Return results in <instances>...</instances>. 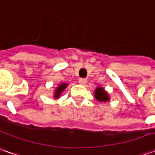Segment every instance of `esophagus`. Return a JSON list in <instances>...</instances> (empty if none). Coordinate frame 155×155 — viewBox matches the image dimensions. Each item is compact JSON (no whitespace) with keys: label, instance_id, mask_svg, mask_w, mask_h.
Wrapping results in <instances>:
<instances>
[{"label":"esophagus","instance_id":"34e87169","mask_svg":"<svg viewBox=\"0 0 155 155\" xmlns=\"http://www.w3.org/2000/svg\"><path fill=\"white\" fill-rule=\"evenodd\" d=\"M86 82L87 80L85 78H79V80H78V83H79L80 84H82V85H84Z\"/></svg>","mask_w":155,"mask_h":155}]
</instances>
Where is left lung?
I'll use <instances>...</instances> for the list:
<instances>
[{
    "label": "left lung",
    "mask_w": 155,
    "mask_h": 155,
    "mask_svg": "<svg viewBox=\"0 0 155 155\" xmlns=\"http://www.w3.org/2000/svg\"><path fill=\"white\" fill-rule=\"evenodd\" d=\"M94 96H95V98L100 103H102V102L103 103H107L110 100L109 93L104 90V88L101 86L96 88L95 92H94Z\"/></svg>",
    "instance_id": "1"
}]
</instances>
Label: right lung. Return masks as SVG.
I'll use <instances>...</instances> for the list:
<instances>
[{
  "mask_svg": "<svg viewBox=\"0 0 155 155\" xmlns=\"http://www.w3.org/2000/svg\"><path fill=\"white\" fill-rule=\"evenodd\" d=\"M67 85H68L67 83H62V84H59L57 86L55 91H54V92H53V97H54V99H58L60 97L61 94L65 90V88L67 87Z\"/></svg>",
  "mask_w": 155,
  "mask_h": 155,
  "instance_id": "obj_1",
  "label": "right lung"
}]
</instances>
